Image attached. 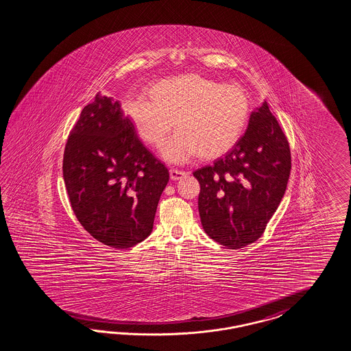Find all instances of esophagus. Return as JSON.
<instances>
[{"label": "esophagus", "instance_id": "esophagus-1", "mask_svg": "<svg viewBox=\"0 0 351 351\" xmlns=\"http://www.w3.org/2000/svg\"><path fill=\"white\" fill-rule=\"evenodd\" d=\"M184 175H185V172H184V171L178 170V169H171L170 170L171 180H179V179H181Z\"/></svg>", "mask_w": 351, "mask_h": 351}]
</instances>
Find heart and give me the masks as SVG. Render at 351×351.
Listing matches in <instances>:
<instances>
[{
    "instance_id": "1",
    "label": "heart",
    "mask_w": 351,
    "mask_h": 351,
    "mask_svg": "<svg viewBox=\"0 0 351 351\" xmlns=\"http://www.w3.org/2000/svg\"><path fill=\"white\" fill-rule=\"evenodd\" d=\"M148 97L128 99L125 114L139 141L152 148H161L175 123L178 134L163 148V157L175 163L195 154L202 161L223 156L245 133L252 114L241 88L195 74L154 83Z\"/></svg>"
}]
</instances>
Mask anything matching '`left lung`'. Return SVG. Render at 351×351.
Returning a JSON list of instances; mask_svg holds the SVG:
<instances>
[{
	"mask_svg": "<svg viewBox=\"0 0 351 351\" xmlns=\"http://www.w3.org/2000/svg\"><path fill=\"white\" fill-rule=\"evenodd\" d=\"M290 170L289 142L265 101L225 157L193 172L206 234L228 249L254 243L281 203Z\"/></svg>",
	"mask_w": 351,
	"mask_h": 351,
	"instance_id": "left-lung-1",
	"label": "left lung"
}]
</instances>
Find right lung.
Segmentation results:
<instances>
[{"label": "right lung", "instance_id": "right-lung-1", "mask_svg": "<svg viewBox=\"0 0 351 351\" xmlns=\"http://www.w3.org/2000/svg\"><path fill=\"white\" fill-rule=\"evenodd\" d=\"M62 172L76 218L98 241L126 249L151 235L170 175L135 135L119 101L98 93L83 108Z\"/></svg>", "mask_w": 351, "mask_h": 351}]
</instances>
